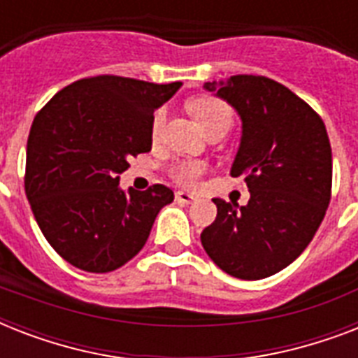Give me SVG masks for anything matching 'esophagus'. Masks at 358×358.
I'll return each instance as SVG.
<instances>
[{"instance_id":"34e87169","label":"esophagus","mask_w":358,"mask_h":358,"mask_svg":"<svg viewBox=\"0 0 358 358\" xmlns=\"http://www.w3.org/2000/svg\"><path fill=\"white\" fill-rule=\"evenodd\" d=\"M174 199H176V202H180V204H191V202L195 201V195H191L187 191H176V193H174Z\"/></svg>"}]
</instances>
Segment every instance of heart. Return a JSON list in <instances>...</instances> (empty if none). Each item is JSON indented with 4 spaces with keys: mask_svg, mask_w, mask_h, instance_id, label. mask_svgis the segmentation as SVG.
Listing matches in <instances>:
<instances>
[{
    "mask_svg": "<svg viewBox=\"0 0 358 358\" xmlns=\"http://www.w3.org/2000/svg\"><path fill=\"white\" fill-rule=\"evenodd\" d=\"M189 109L206 131L217 128V126L230 128V124H232V108L221 98L196 96L189 102ZM165 117H167V111L163 108L154 111L150 122L152 137H157L162 134ZM204 173H206V163L199 162V159H182V162L173 163L169 169L171 178L178 182L180 185H193Z\"/></svg>",
    "mask_w": 358,
    "mask_h": 358,
    "instance_id": "1",
    "label": "heart"
}]
</instances>
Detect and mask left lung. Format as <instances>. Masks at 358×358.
Instances as JSON below:
<instances>
[{"instance_id":"8db88e82","label":"left lung","mask_w":358,"mask_h":358,"mask_svg":"<svg viewBox=\"0 0 358 358\" xmlns=\"http://www.w3.org/2000/svg\"><path fill=\"white\" fill-rule=\"evenodd\" d=\"M232 103L243 135L232 176L250 191L245 206L213 199L217 217L202 230L208 256L243 280L289 266L320 229L333 187V154L322 117L266 76H230L204 85Z\"/></svg>"}]
</instances>
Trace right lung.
Wrapping results in <instances>:
<instances>
[{
  "instance_id": "1",
  "label": "right lung",
  "mask_w": 358,
  "mask_h": 358,
  "mask_svg": "<svg viewBox=\"0 0 358 358\" xmlns=\"http://www.w3.org/2000/svg\"><path fill=\"white\" fill-rule=\"evenodd\" d=\"M180 81L103 74L64 87L36 113L25 157V195L42 234L61 258L108 273L146 243L157 212L173 202L167 185L119 187L128 157L150 152L152 115Z\"/></svg>"
}]
</instances>
